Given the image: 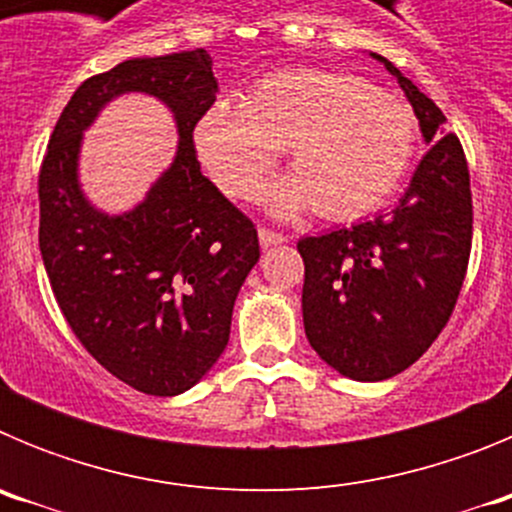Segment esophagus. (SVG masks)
<instances>
[{"label": "esophagus", "instance_id": "obj_1", "mask_svg": "<svg viewBox=\"0 0 512 512\" xmlns=\"http://www.w3.org/2000/svg\"><path fill=\"white\" fill-rule=\"evenodd\" d=\"M284 241H287V235L277 233V230H271V228H259V243L264 248L277 246V243H284Z\"/></svg>", "mask_w": 512, "mask_h": 512}]
</instances>
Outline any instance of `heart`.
Instances as JSON below:
<instances>
[{
	"instance_id": "heart-1",
	"label": "heart",
	"mask_w": 512,
	"mask_h": 512,
	"mask_svg": "<svg viewBox=\"0 0 512 512\" xmlns=\"http://www.w3.org/2000/svg\"><path fill=\"white\" fill-rule=\"evenodd\" d=\"M415 133L410 104L361 76L284 69L256 81L238 107L212 104L192 140L212 182L233 200H253L287 148L295 176L271 189L274 212L312 205L323 220L348 223L397 192Z\"/></svg>"
}]
</instances>
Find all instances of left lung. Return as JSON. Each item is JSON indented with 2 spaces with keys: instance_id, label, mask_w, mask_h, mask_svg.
<instances>
[{
  "instance_id": "1",
  "label": "left lung",
  "mask_w": 512,
  "mask_h": 512,
  "mask_svg": "<svg viewBox=\"0 0 512 512\" xmlns=\"http://www.w3.org/2000/svg\"><path fill=\"white\" fill-rule=\"evenodd\" d=\"M374 58L397 76L431 148L395 210L297 243L307 341L359 382L405 372L446 328L467 277L474 215L461 140L443 133V112L395 63Z\"/></svg>"
}]
</instances>
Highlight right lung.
Here are the masks:
<instances>
[{
    "label": "right lung",
    "mask_w": 512,
    "mask_h": 512,
    "mask_svg": "<svg viewBox=\"0 0 512 512\" xmlns=\"http://www.w3.org/2000/svg\"><path fill=\"white\" fill-rule=\"evenodd\" d=\"M125 91L164 98L180 128L172 169L146 203L107 218L80 194V130ZM205 48L130 58L81 81L53 128L38 174L40 253L79 343L143 395L189 390L228 346L238 289L259 261V233L202 176L192 130L215 104Z\"/></svg>",
    "instance_id": "1"
}]
</instances>
